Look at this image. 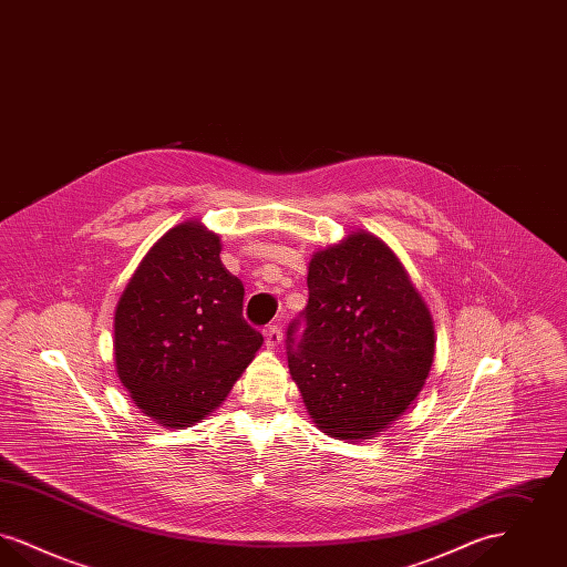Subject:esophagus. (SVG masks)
Instances as JSON below:
<instances>
[{"mask_svg":"<svg viewBox=\"0 0 567 567\" xmlns=\"http://www.w3.org/2000/svg\"><path fill=\"white\" fill-rule=\"evenodd\" d=\"M264 336H266V344L274 349L282 340V329H280V324H268V327H264Z\"/></svg>","mask_w":567,"mask_h":567,"instance_id":"esophagus-1","label":"esophagus"}]
</instances>
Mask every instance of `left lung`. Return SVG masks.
<instances>
[{
  "label": "left lung",
  "instance_id": "obj_1",
  "mask_svg": "<svg viewBox=\"0 0 567 567\" xmlns=\"http://www.w3.org/2000/svg\"><path fill=\"white\" fill-rule=\"evenodd\" d=\"M433 321L393 250L365 231L317 250L308 306L287 329L289 372L321 432L370 440L432 370Z\"/></svg>",
  "mask_w": 567,
  "mask_h": 567
}]
</instances>
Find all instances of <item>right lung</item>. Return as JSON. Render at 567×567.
<instances>
[{
  "label": "right lung",
  "mask_w": 567,
  "mask_h": 567,
  "mask_svg": "<svg viewBox=\"0 0 567 567\" xmlns=\"http://www.w3.org/2000/svg\"><path fill=\"white\" fill-rule=\"evenodd\" d=\"M202 223L172 227L140 261L114 312L121 382L162 427L185 430L225 402L261 349L244 321L243 280Z\"/></svg>",
  "instance_id": "add662e5"
}]
</instances>
